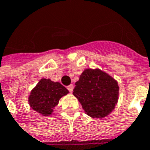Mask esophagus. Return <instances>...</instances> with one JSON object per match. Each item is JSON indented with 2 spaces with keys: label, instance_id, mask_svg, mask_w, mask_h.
<instances>
[{
  "label": "esophagus",
  "instance_id": "esophagus-1",
  "mask_svg": "<svg viewBox=\"0 0 150 150\" xmlns=\"http://www.w3.org/2000/svg\"><path fill=\"white\" fill-rule=\"evenodd\" d=\"M74 86L73 84H71V85H69V86H67V89L69 90V91L70 92V93H72V92H73V90H74Z\"/></svg>",
  "mask_w": 150,
  "mask_h": 150
}]
</instances>
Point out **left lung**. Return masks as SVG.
I'll return each mask as SVG.
<instances>
[{
    "mask_svg": "<svg viewBox=\"0 0 150 150\" xmlns=\"http://www.w3.org/2000/svg\"><path fill=\"white\" fill-rule=\"evenodd\" d=\"M74 95L88 116L103 117L112 112L118 99L115 80L99 69H86L75 83Z\"/></svg>",
    "mask_w": 150,
    "mask_h": 150,
    "instance_id": "1",
    "label": "left lung"
}]
</instances>
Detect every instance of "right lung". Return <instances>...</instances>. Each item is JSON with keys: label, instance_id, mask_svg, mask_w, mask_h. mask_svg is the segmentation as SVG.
Returning a JSON list of instances; mask_svg holds the SVG:
<instances>
[{"label": "right lung", "instance_id": "right-lung-1", "mask_svg": "<svg viewBox=\"0 0 150 150\" xmlns=\"http://www.w3.org/2000/svg\"><path fill=\"white\" fill-rule=\"evenodd\" d=\"M69 93L68 89L59 82H52L50 79H41L32 90L29 104L33 110L44 116L52 114V109L59 102L60 98Z\"/></svg>", "mask_w": 150, "mask_h": 150}]
</instances>
